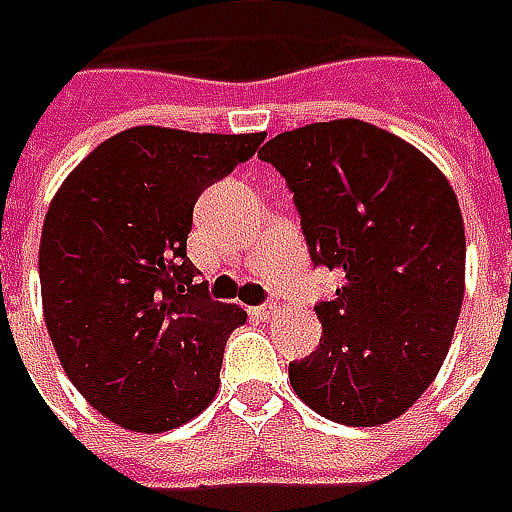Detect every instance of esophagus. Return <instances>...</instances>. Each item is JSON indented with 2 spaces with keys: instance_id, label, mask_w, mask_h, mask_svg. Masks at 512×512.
<instances>
[{
  "instance_id": "1",
  "label": "esophagus",
  "mask_w": 512,
  "mask_h": 512,
  "mask_svg": "<svg viewBox=\"0 0 512 512\" xmlns=\"http://www.w3.org/2000/svg\"><path fill=\"white\" fill-rule=\"evenodd\" d=\"M250 313H253L256 319H262V322H270L273 316H279V307H276V305H262V307H253Z\"/></svg>"
}]
</instances>
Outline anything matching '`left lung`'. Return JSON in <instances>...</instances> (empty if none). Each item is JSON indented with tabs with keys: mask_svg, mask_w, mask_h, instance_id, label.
<instances>
[{
	"mask_svg": "<svg viewBox=\"0 0 512 512\" xmlns=\"http://www.w3.org/2000/svg\"><path fill=\"white\" fill-rule=\"evenodd\" d=\"M287 179L316 265L342 273L316 305L322 344L287 367L330 422L376 427L436 379L464 299V219L422 150L362 119L313 122L259 150Z\"/></svg>",
	"mask_w": 512,
	"mask_h": 512,
	"instance_id": "1",
	"label": "left lung"
}]
</instances>
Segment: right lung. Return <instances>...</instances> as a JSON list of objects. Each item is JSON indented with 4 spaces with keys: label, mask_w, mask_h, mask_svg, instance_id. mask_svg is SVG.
<instances>
[{
    "label": "right lung",
    "mask_w": 512,
    "mask_h": 512,
    "mask_svg": "<svg viewBox=\"0 0 512 512\" xmlns=\"http://www.w3.org/2000/svg\"><path fill=\"white\" fill-rule=\"evenodd\" d=\"M265 133L139 125L93 148L50 199L39 242L42 313L73 387L130 433H165L216 399L239 305L196 285L193 205Z\"/></svg>",
    "instance_id": "1"
}]
</instances>
